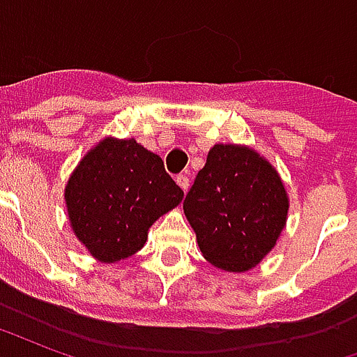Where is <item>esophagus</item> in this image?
Here are the masks:
<instances>
[{
    "instance_id": "1",
    "label": "esophagus",
    "mask_w": 357,
    "mask_h": 357,
    "mask_svg": "<svg viewBox=\"0 0 357 357\" xmlns=\"http://www.w3.org/2000/svg\"><path fill=\"white\" fill-rule=\"evenodd\" d=\"M176 181H178V185L181 187L183 191L189 189V176H187V174H179L178 178H176Z\"/></svg>"
}]
</instances>
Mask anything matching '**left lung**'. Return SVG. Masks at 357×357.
<instances>
[{
    "label": "left lung",
    "instance_id": "8db88e82",
    "mask_svg": "<svg viewBox=\"0 0 357 357\" xmlns=\"http://www.w3.org/2000/svg\"><path fill=\"white\" fill-rule=\"evenodd\" d=\"M289 197L277 170L245 145L218 143L189 189L183 212L202 256L225 271H248L275 247Z\"/></svg>",
    "mask_w": 357,
    "mask_h": 357
}]
</instances>
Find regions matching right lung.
Here are the masks:
<instances>
[{
  "label": "right lung",
  "mask_w": 357,
  "mask_h": 357,
  "mask_svg": "<svg viewBox=\"0 0 357 357\" xmlns=\"http://www.w3.org/2000/svg\"><path fill=\"white\" fill-rule=\"evenodd\" d=\"M181 199L183 191L160 156L135 139L116 137H105L88 151L65 189L74 235L105 264L141 250L149 227Z\"/></svg>",
  "instance_id": "1"
}]
</instances>
